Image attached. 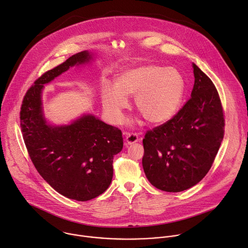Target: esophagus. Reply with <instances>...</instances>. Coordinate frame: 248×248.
Listing matches in <instances>:
<instances>
[{"mask_svg":"<svg viewBox=\"0 0 248 248\" xmlns=\"http://www.w3.org/2000/svg\"><path fill=\"white\" fill-rule=\"evenodd\" d=\"M141 139H142V137H141L140 133H126V136H125L126 145L134 144L135 142H138Z\"/></svg>","mask_w":248,"mask_h":248,"instance_id":"obj_1","label":"esophagus"}]
</instances>
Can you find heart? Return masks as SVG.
<instances>
[{
	"mask_svg": "<svg viewBox=\"0 0 248 248\" xmlns=\"http://www.w3.org/2000/svg\"><path fill=\"white\" fill-rule=\"evenodd\" d=\"M115 88L105 85L101 97L104 110L115 124L124 121L127 98L134 96V109L150 124H161L178 112L185 92L181 73L172 67L144 64L120 73Z\"/></svg>",
	"mask_w": 248,
	"mask_h": 248,
	"instance_id": "heart-1",
	"label": "heart"
}]
</instances>
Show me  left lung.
I'll return each mask as SVG.
<instances>
[{"instance_id": "1", "label": "left lung", "mask_w": 248, "mask_h": 248, "mask_svg": "<svg viewBox=\"0 0 248 248\" xmlns=\"http://www.w3.org/2000/svg\"><path fill=\"white\" fill-rule=\"evenodd\" d=\"M191 98L170 121L146 132L142 166L149 182L170 193L198 184L209 171L224 137L225 120L212 80L193 63Z\"/></svg>"}]
</instances>
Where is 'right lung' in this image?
<instances>
[{"mask_svg":"<svg viewBox=\"0 0 248 248\" xmlns=\"http://www.w3.org/2000/svg\"><path fill=\"white\" fill-rule=\"evenodd\" d=\"M91 58L89 51H81L44 73L27 91L20 111L21 131L34 167L56 192L78 202L93 200L110 186L114 155L124 146L122 131L93 115L68 125H49L42 111V91L70 67Z\"/></svg>","mask_w":248,"mask_h":248,"instance_id":"obj_1","label":"right lung"}]
</instances>
